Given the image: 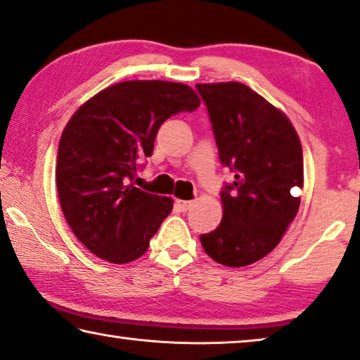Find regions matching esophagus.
<instances>
[{"label":"esophagus","mask_w":360,"mask_h":360,"mask_svg":"<svg viewBox=\"0 0 360 360\" xmlns=\"http://www.w3.org/2000/svg\"><path fill=\"white\" fill-rule=\"evenodd\" d=\"M191 200H176V207H178L181 211H187L191 207H192Z\"/></svg>","instance_id":"1"}]
</instances>
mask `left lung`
I'll list each match as a JSON object with an SVG mask.
<instances>
[{
    "label": "left lung",
    "instance_id": "1",
    "mask_svg": "<svg viewBox=\"0 0 360 360\" xmlns=\"http://www.w3.org/2000/svg\"><path fill=\"white\" fill-rule=\"evenodd\" d=\"M222 167L236 179L221 189L222 221L202 233L211 259L242 267L264 258L298 213L303 149L290 120L242 83L197 84Z\"/></svg>",
    "mask_w": 360,
    "mask_h": 360
}]
</instances>
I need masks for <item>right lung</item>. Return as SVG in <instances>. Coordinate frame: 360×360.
I'll use <instances>...</instances> for the list:
<instances>
[{"label":"right lung","instance_id":"add662e5","mask_svg":"<svg viewBox=\"0 0 360 360\" xmlns=\"http://www.w3.org/2000/svg\"><path fill=\"white\" fill-rule=\"evenodd\" d=\"M198 105L187 84L133 79L73 113L57 150L56 184L68 226L91 253L124 264L147 252L173 200L138 189L133 179L165 120Z\"/></svg>","mask_w":360,"mask_h":360}]
</instances>
